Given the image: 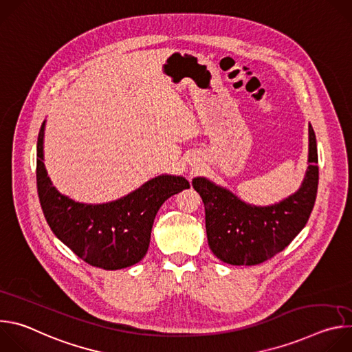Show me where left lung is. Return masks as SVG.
Returning a JSON list of instances; mask_svg holds the SVG:
<instances>
[{
    "instance_id": "obj_1",
    "label": "left lung",
    "mask_w": 352,
    "mask_h": 352,
    "mask_svg": "<svg viewBox=\"0 0 352 352\" xmlns=\"http://www.w3.org/2000/svg\"><path fill=\"white\" fill-rule=\"evenodd\" d=\"M308 163L300 188L280 204L263 208L242 202L204 177L193 178L192 185L205 205L208 242L220 261L234 266L259 265L289 245L308 223L318 193V147L311 124Z\"/></svg>"
}]
</instances>
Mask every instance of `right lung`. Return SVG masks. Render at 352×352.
<instances>
[{"label": "right lung", "mask_w": 352, "mask_h": 352, "mask_svg": "<svg viewBox=\"0 0 352 352\" xmlns=\"http://www.w3.org/2000/svg\"><path fill=\"white\" fill-rule=\"evenodd\" d=\"M45 121L37 138V192L44 217L72 252L104 270L129 267L143 259L155 217L168 197L189 188L184 177L159 175L126 196L103 205L79 204L61 195L47 177L43 155Z\"/></svg>", "instance_id": "add662e5"}]
</instances>
